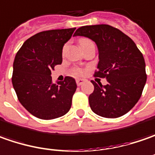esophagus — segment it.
<instances>
[{"label":"esophagus","instance_id":"34e87169","mask_svg":"<svg viewBox=\"0 0 155 155\" xmlns=\"http://www.w3.org/2000/svg\"><path fill=\"white\" fill-rule=\"evenodd\" d=\"M84 82H85V80H83V79H76L77 86H81Z\"/></svg>","mask_w":155,"mask_h":155}]
</instances>
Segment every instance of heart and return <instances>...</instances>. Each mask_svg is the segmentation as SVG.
<instances>
[{"label": "heart", "instance_id": "heart-1", "mask_svg": "<svg viewBox=\"0 0 155 155\" xmlns=\"http://www.w3.org/2000/svg\"><path fill=\"white\" fill-rule=\"evenodd\" d=\"M90 42H92V41L89 40V39H87V38H83V39H81V40L80 41L81 47H82V46H84L85 45H87L88 43H90ZM65 49H66V47L63 48V50H62L63 52L65 51ZM73 73H74V74H76V75H81V74H83V70L81 68H74L73 69Z\"/></svg>", "mask_w": 155, "mask_h": 155}]
</instances>
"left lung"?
Instances as JSON below:
<instances>
[{
  "mask_svg": "<svg viewBox=\"0 0 155 155\" xmlns=\"http://www.w3.org/2000/svg\"><path fill=\"white\" fill-rule=\"evenodd\" d=\"M74 36H83L96 43L98 69L94 77L106 78L107 85L92 81L94 93L89 104L94 113L116 118L130 111L141 98L147 81L145 61L134 41L109 25H86Z\"/></svg>",
  "mask_w": 155,
  "mask_h": 155,
  "instance_id": "obj_1",
  "label": "left lung"
}]
</instances>
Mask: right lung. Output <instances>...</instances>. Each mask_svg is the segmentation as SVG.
<instances>
[{
  "mask_svg": "<svg viewBox=\"0 0 155 155\" xmlns=\"http://www.w3.org/2000/svg\"><path fill=\"white\" fill-rule=\"evenodd\" d=\"M75 28L50 30L31 37L17 52L12 82L20 104L31 115L50 120L69 110L77 85L70 76L52 82L51 69L62 61V47Z\"/></svg>",
  "mask_w": 155,
  "mask_h": 155,
  "instance_id": "1",
  "label": "right lung"
}]
</instances>
